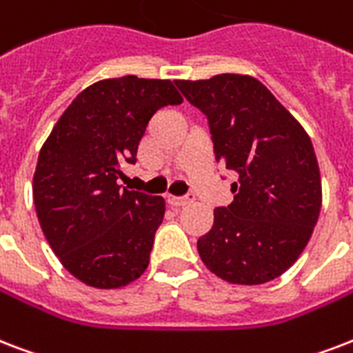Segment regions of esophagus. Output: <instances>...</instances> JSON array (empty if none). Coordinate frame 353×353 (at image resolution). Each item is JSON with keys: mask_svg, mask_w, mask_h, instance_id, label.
Wrapping results in <instances>:
<instances>
[{"mask_svg": "<svg viewBox=\"0 0 353 353\" xmlns=\"http://www.w3.org/2000/svg\"><path fill=\"white\" fill-rule=\"evenodd\" d=\"M192 200H194V196H192V194H187V196H172V194H168V196H166V201H168L170 205H176V207L187 205V203H190Z\"/></svg>", "mask_w": 353, "mask_h": 353, "instance_id": "34e87169", "label": "esophagus"}]
</instances>
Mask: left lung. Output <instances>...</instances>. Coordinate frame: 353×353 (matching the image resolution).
<instances>
[{
  "label": "left lung",
  "mask_w": 353,
  "mask_h": 353,
  "mask_svg": "<svg viewBox=\"0 0 353 353\" xmlns=\"http://www.w3.org/2000/svg\"><path fill=\"white\" fill-rule=\"evenodd\" d=\"M209 120L216 163L236 172L235 194L198 239L203 265L236 285H261L294 265L322 207L319 161L305 129L252 75L176 81Z\"/></svg>",
  "instance_id": "8db88e82"
}]
</instances>
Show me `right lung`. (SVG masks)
Masks as SVG:
<instances>
[{
  "label": "right lung",
  "mask_w": 353,
  "mask_h": 353,
  "mask_svg": "<svg viewBox=\"0 0 353 353\" xmlns=\"http://www.w3.org/2000/svg\"><path fill=\"white\" fill-rule=\"evenodd\" d=\"M183 101L168 79L123 75L87 87L53 125L33 176L40 228L74 278L120 289L150 263L165 200L117 183L137 163L150 118Z\"/></svg>",
  "instance_id": "right-lung-1"
}]
</instances>
